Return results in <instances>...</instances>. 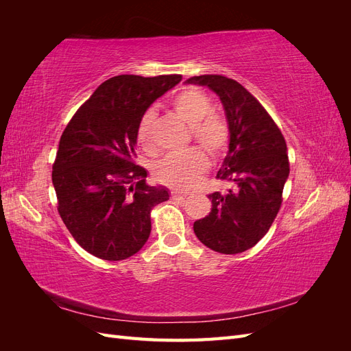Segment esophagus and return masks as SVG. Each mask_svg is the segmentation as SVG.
<instances>
[{
    "mask_svg": "<svg viewBox=\"0 0 351 351\" xmlns=\"http://www.w3.org/2000/svg\"><path fill=\"white\" fill-rule=\"evenodd\" d=\"M171 197L176 199V200H183V199H186V195L182 193V192H177V190H173Z\"/></svg>",
    "mask_w": 351,
    "mask_h": 351,
    "instance_id": "1",
    "label": "esophagus"
}]
</instances>
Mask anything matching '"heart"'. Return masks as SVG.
<instances>
[{"label": "heart", "mask_w": 351, "mask_h": 351, "mask_svg": "<svg viewBox=\"0 0 351 351\" xmlns=\"http://www.w3.org/2000/svg\"><path fill=\"white\" fill-rule=\"evenodd\" d=\"M173 108L180 119L190 125V136L204 147L210 158H218L227 149L230 142V132L226 120L212 112L214 104L208 95L196 88L180 92L173 101ZM155 112L147 110L137 124L136 137L145 151H154L152 125ZM205 152L193 146L189 149L171 154L156 162L154 176L164 184L176 189L192 187L208 168V158Z\"/></svg>", "instance_id": "heart-1"}]
</instances>
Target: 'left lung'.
Here are the masks:
<instances>
[{
	"mask_svg": "<svg viewBox=\"0 0 351 351\" xmlns=\"http://www.w3.org/2000/svg\"><path fill=\"white\" fill-rule=\"evenodd\" d=\"M186 83L208 86L218 95L230 130L228 154L217 178L232 187L208 196L212 209L195 222V234L218 253H241L267 234L281 208L290 173L287 143L268 111L239 82L204 74Z\"/></svg>",
	"mask_w": 351,
	"mask_h": 351,
	"instance_id": "obj_1",
	"label": "left lung"
}]
</instances>
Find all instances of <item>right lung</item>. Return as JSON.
I'll list each match as a JSON object with an SVG mask.
<instances>
[{
  "mask_svg": "<svg viewBox=\"0 0 351 351\" xmlns=\"http://www.w3.org/2000/svg\"><path fill=\"white\" fill-rule=\"evenodd\" d=\"M180 80V74L105 80L61 134L52 164L57 209L73 239L93 256H133L149 239L152 208L169 199L165 187L146 184L134 145L141 117Z\"/></svg>",
  "mask_w": 351,
  "mask_h": 351,
  "instance_id": "add662e5",
  "label": "right lung"
}]
</instances>
